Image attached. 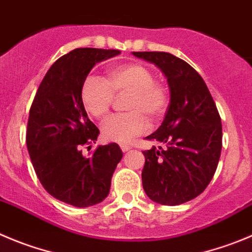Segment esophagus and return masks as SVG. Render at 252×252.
Here are the masks:
<instances>
[{
    "label": "esophagus",
    "instance_id": "obj_1",
    "mask_svg": "<svg viewBox=\"0 0 252 252\" xmlns=\"http://www.w3.org/2000/svg\"><path fill=\"white\" fill-rule=\"evenodd\" d=\"M120 147H121L122 152H127V151H130L131 148H132V146H131V145H125V143H122V145H120Z\"/></svg>",
    "mask_w": 252,
    "mask_h": 252
}]
</instances>
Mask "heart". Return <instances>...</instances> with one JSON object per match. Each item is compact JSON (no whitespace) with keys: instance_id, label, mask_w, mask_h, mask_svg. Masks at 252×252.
<instances>
[{"instance_id":"b5f03b06","label":"heart","mask_w":252,"mask_h":252,"mask_svg":"<svg viewBox=\"0 0 252 252\" xmlns=\"http://www.w3.org/2000/svg\"><path fill=\"white\" fill-rule=\"evenodd\" d=\"M126 110L102 122L101 132L106 140L130 143L150 127L147 117L157 121L163 116L169 104V94L163 84L155 81V74L142 64L131 63L111 69L107 80L90 75L81 85L80 97L84 107L96 119L109 112L114 94H126Z\"/></svg>"}]
</instances>
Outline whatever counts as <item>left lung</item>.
<instances>
[{"label":"left lung","instance_id":"8db88e82","mask_svg":"<svg viewBox=\"0 0 252 252\" xmlns=\"http://www.w3.org/2000/svg\"><path fill=\"white\" fill-rule=\"evenodd\" d=\"M132 54L159 68L171 92L163 122L146 137L160 146L143 151V189L158 204H183L203 193L217 171L221 119L207 84L187 62L166 52Z\"/></svg>","mask_w":252,"mask_h":252}]
</instances>
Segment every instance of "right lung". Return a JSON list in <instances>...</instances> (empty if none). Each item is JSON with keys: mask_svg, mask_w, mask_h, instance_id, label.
Instances as JSON below:
<instances>
[{"mask_svg": "<svg viewBox=\"0 0 252 252\" xmlns=\"http://www.w3.org/2000/svg\"><path fill=\"white\" fill-rule=\"evenodd\" d=\"M120 53L78 48L61 57L43 78L31 106L26 141L35 174L50 195L74 207H90L106 198L122 158L117 143L99 146L89 157L81 151L100 133L81 102V85L95 64Z\"/></svg>", "mask_w": 252, "mask_h": 252, "instance_id": "obj_1", "label": "right lung"}]
</instances>
